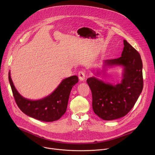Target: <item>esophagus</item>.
<instances>
[{
  "label": "esophagus",
  "mask_w": 155,
  "mask_h": 155,
  "mask_svg": "<svg viewBox=\"0 0 155 155\" xmlns=\"http://www.w3.org/2000/svg\"><path fill=\"white\" fill-rule=\"evenodd\" d=\"M78 78L81 81L84 80L86 78V72L84 71H80L78 72Z\"/></svg>",
  "instance_id": "obj_1"
}]
</instances>
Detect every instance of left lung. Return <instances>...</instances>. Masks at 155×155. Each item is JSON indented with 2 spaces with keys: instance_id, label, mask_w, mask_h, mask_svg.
I'll use <instances>...</instances> for the list:
<instances>
[{
  "instance_id": "8db88e82",
  "label": "left lung",
  "mask_w": 155,
  "mask_h": 155,
  "mask_svg": "<svg viewBox=\"0 0 155 155\" xmlns=\"http://www.w3.org/2000/svg\"><path fill=\"white\" fill-rule=\"evenodd\" d=\"M119 58L104 61L105 65H122L123 80L112 85L93 77L86 81L92 93L94 112L104 120H113L124 117L137 101L143 86L142 61L139 52L125 40Z\"/></svg>"
}]
</instances>
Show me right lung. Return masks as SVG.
I'll return each mask as SVG.
<instances>
[{
  "label": "right lung",
  "instance_id": "right-lung-1",
  "mask_svg": "<svg viewBox=\"0 0 155 155\" xmlns=\"http://www.w3.org/2000/svg\"><path fill=\"white\" fill-rule=\"evenodd\" d=\"M8 80L15 102L21 111L30 117L46 122L56 121L65 113L72 88L78 81L76 75L65 78L48 96L37 101H31L17 91L10 72Z\"/></svg>",
  "mask_w": 155,
  "mask_h": 155
}]
</instances>
